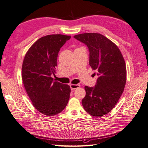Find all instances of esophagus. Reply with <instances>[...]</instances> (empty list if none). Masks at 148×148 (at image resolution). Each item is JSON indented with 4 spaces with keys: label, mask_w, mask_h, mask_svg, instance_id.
<instances>
[{
    "label": "esophagus",
    "mask_w": 148,
    "mask_h": 148,
    "mask_svg": "<svg viewBox=\"0 0 148 148\" xmlns=\"http://www.w3.org/2000/svg\"><path fill=\"white\" fill-rule=\"evenodd\" d=\"M70 86L71 90H74L75 89H77L78 88H79L80 85L79 84H70Z\"/></svg>",
    "instance_id": "esophagus-1"
}]
</instances>
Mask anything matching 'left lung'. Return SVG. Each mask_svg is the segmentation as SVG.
Returning <instances> with one entry per match:
<instances>
[{
	"label": "left lung",
	"instance_id": "8db88e82",
	"mask_svg": "<svg viewBox=\"0 0 148 148\" xmlns=\"http://www.w3.org/2000/svg\"><path fill=\"white\" fill-rule=\"evenodd\" d=\"M88 47L89 65L98 78L94 87H84L82 99L84 110L94 117L108 114L117 104L127 80L126 65L118 47L99 33H87L74 36Z\"/></svg>",
	"mask_w": 148,
	"mask_h": 148
}]
</instances>
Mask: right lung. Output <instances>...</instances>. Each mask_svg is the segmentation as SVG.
Returning <instances> with one entry per match:
<instances>
[{"mask_svg": "<svg viewBox=\"0 0 148 148\" xmlns=\"http://www.w3.org/2000/svg\"><path fill=\"white\" fill-rule=\"evenodd\" d=\"M71 38L70 36L51 34L42 37L29 49L22 65V80L33 106L47 116L63 110L69 102L68 84L53 82L58 53Z\"/></svg>", "mask_w": 148, "mask_h": 148, "instance_id": "right-lung-1", "label": "right lung"}]
</instances>
